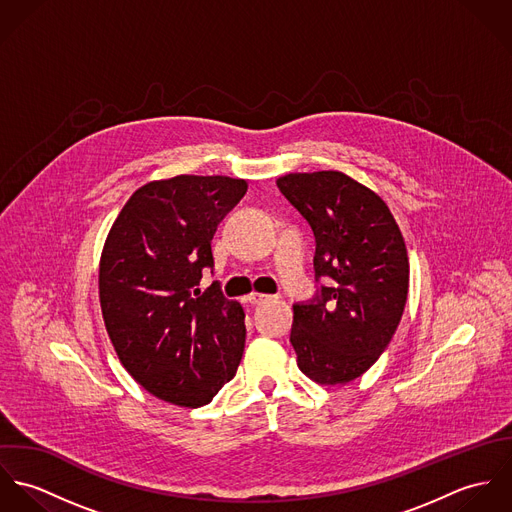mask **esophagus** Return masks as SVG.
Returning a JSON list of instances; mask_svg holds the SVG:
<instances>
[{
	"instance_id": "obj_1",
	"label": "esophagus",
	"mask_w": 512,
	"mask_h": 512,
	"mask_svg": "<svg viewBox=\"0 0 512 512\" xmlns=\"http://www.w3.org/2000/svg\"><path fill=\"white\" fill-rule=\"evenodd\" d=\"M268 299H270V295L258 292H252L248 297H246V301H248V303H252V305H260V303H264V301H268Z\"/></svg>"
}]
</instances>
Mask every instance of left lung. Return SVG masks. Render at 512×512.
I'll return each mask as SVG.
<instances>
[{
	"instance_id": "8db88e82",
	"label": "left lung",
	"mask_w": 512,
	"mask_h": 512,
	"mask_svg": "<svg viewBox=\"0 0 512 512\" xmlns=\"http://www.w3.org/2000/svg\"><path fill=\"white\" fill-rule=\"evenodd\" d=\"M276 183L313 230L315 278L331 280L293 305L297 366L321 386L347 384L378 361L404 313V236L388 205L341 171L288 173Z\"/></svg>"
}]
</instances>
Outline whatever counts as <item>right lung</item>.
I'll return each mask as SVG.
<instances>
[{
  "instance_id": "right-lung-1",
  "label": "right lung",
  "mask_w": 512,
  "mask_h": 512,
  "mask_svg": "<svg viewBox=\"0 0 512 512\" xmlns=\"http://www.w3.org/2000/svg\"><path fill=\"white\" fill-rule=\"evenodd\" d=\"M248 183L177 175L140 187L114 220L100 256L98 295L114 351L149 394L183 408L213 400L240 365L244 309L217 282L211 240Z\"/></svg>"
}]
</instances>
